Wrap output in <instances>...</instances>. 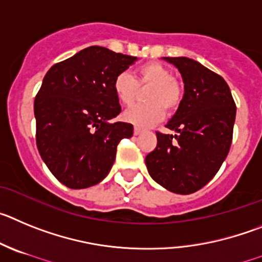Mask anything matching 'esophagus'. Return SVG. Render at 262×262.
Masks as SVG:
<instances>
[{"label":"esophagus","mask_w":262,"mask_h":262,"mask_svg":"<svg viewBox=\"0 0 262 262\" xmlns=\"http://www.w3.org/2000/svg\"><path fill=\"white\" fill-rule=\"evenodd\" d=\"M142 133V130L138 128H134V136H140V134Z\"/></svg>","instance_id":"1"}]
</instances>
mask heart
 I'll list each match as a JSON object with an SVG mask.
<instances>
[{"instance_id":"1","label":"heart","mask_w":262,"mask_h":262,"mask_svg":"<svg viewBox=\"0 0 262 262\" xmlns=\"http://www.w3.org/2000/svg\"><path fill=\"white\" fill-rule=\"evenodd\" d=\"M148 90L145 93L147 104L136 105L124 114V119L137 128H150L164 117V108L173 111L181 102L183 90L171 70L162 63L148 62L137 68L133 77L129 73H120L114 79V91L121 104L129 105L136 102L140 94L138 89Z\"/></svg>"}]
</instances>
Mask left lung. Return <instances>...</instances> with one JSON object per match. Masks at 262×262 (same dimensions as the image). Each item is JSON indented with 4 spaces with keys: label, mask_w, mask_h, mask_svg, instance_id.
Segmentation results:
<instances>
[{
    "label": "left lung",
    "mask_w": 262,
    "mask_h": 262,
    "mask_svg": "<svg viewBox=\"0 0 262 262\" xmlns=\"http://www.w3.org/2000/svg\"><path fill=\"white\" fill-rule=\"evenodd\" d=\"M175 65L184 82V96L146 167L159 185L178 194L205 187L225 162L232 142L236 105L230 87L216 73L188 57H163Z\"/></svg>",
    "instance_id": "obj_1"
}]
</instances>
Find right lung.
Segmentation results:
<instances>
[{
  "mask_svg": "<svg viewBox=\"0 0 262 262\" xmlns=\"http://www.w3.org/2000/svg\"><path fill=\"white\" fill-rule=\"evenodd\" d=\"M137 57L93 46L55 63L35 98L36 146L56 179L72 189L100 183L117 145L133 125L112 120L121 112L114 79Z\"/></svg>",
  "mask_w": 262,
  "mask_h": 262,
  "instance_id": "1",
  "label": "right lung"
}]
</instances>
